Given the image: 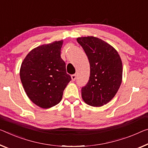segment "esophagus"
Returning <instances> with one entry per match:
<instances>
[{"instance_id":"esophagus-1","label":"esophagus","mask_w":148,"mask_h":148,"mask_svg":"<svg viewBox=\"0 0 148 148\" xmlns=\"http://www.w3.org/2000/svg\"><path fill=\"white\" fill-rule=\"evenodd\" d=\"M76 77H77V75L75 74H74V75H71V79H72V81H75V79H76Z\"/></svg>"}]
</instances>
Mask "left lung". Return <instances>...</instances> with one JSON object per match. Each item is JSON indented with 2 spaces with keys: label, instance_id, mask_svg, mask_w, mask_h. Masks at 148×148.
<instances>
[{
  "label": "left lung",
  "instance_id": "left-lung-1",
  "mask_svg": "<svg viewBox=\"0 0 148 148\" xmlns=\"http://www.w3.org/2000/svg\"><path fill=\"white\" fill-rule=\"evenodd\" d=\"M90 63L89 79L81 88L84 101L101 106L115 96L122 83V63L116 49L99 38H78Z\"/></svg>",
  "mask_w": 148,
  "mask_h": 148
}]
</instances>
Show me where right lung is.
I'll return each instance as SVG.
<instances>
[{
	"mask_svg": "<svg viewBox=\"0 0 148 148\" xmlns=\"http://www.w3.org/2000/svg\"><path fill=\"white\" fill-rule=\"evenodd\" d=\"M63 41L34 49L22 63L20 76L25 92L36 105L43 108L58 104L71 77L61 58Z\"/></svg>",
	"mask_w": 148,
	"mask_h": 148,
	"instance_id": "obj_1",
	"label": "right lung"
}]
</instances>
